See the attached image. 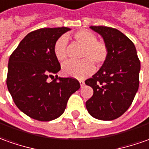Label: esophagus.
Listing matches in <instances>:
<instances>
[{
    "instance_id": "esophagus-1",
    "label": "esophagus",
    "mask_w": 149,
    "mask_h": 149,
    "mask_svg": "<svg viewBox=\"0 0 149 149\" xmlns=\"http://www.w3.org/2000/svg\"><path fill=\"white\" fill-rule=\"evenodd\" d=\"M79 84H80L81 88H83L84 86V80H79Z\"/></svg>"
}]
</instances>
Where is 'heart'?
Listing matches in <instances>:
<instances>
[{
    "mask_svg": "<svg viewBox=\"0 0 149 149\" xmlns=\"http://www.w3.org/2000/svg\"><path fill=\"white\" fill-rule=\"evenodd\" d=\"M74 38L78 43L84 46L80 61H69L62 65V73L65 76L84 79L92 74L95 70V64L100 67L109 57V48L106 43L97 40L96 35L86 29L77 31ZM67 38L61 36L54 44V55L58 61H63L67 58Z\"/></svg>",
    "mask_w": 149,
    "mask_h": 149,
    "instance_id": "b5f03b06",
    "label": "heart"
}]
</instances>
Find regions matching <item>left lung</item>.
Wrapping results in <instances>:
<instances>
[{
  "label": "left lung",
  "instance_id": "8db88e82",
  "mask_svg": "<svg viewBox=\"0 0 149 149\" xmlns=\"http://www.w3.org/2000/svg\"><path fill=\"white\" fill-rule=\"evenodd\" d=\"M90 28L103 37L109 48V57L85 81L93 89L86 108L96 119L110 121L119 118L131 106L139 88L140 61L133 42L120 31L103 26Z\"/></svg>",
  "mask_w": 149,
  "mask_h": 149
}]
</instances>
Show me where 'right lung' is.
Segmentation results:
<instances>
[{"label":"right lung","instance_id":"1","mask_svg":"<svg viewBox=\"0 0 149 149\" xmlns=\"http://www.w3.org/2000/svg\"><path fill=\"white\" fill-rule=\"evenodd\" d=\"M70 30H36L10 55L7 88L17 107L31 118L43 122L57 118L64 113L70 96L80 88L76 79L57 75L61 65L54 55V44Z\"/></svg>","mask_w":149,"mask_h":149}]
</instances>
